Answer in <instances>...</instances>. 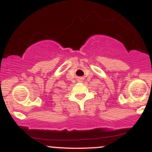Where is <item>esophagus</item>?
<instances>
[{"label":"esophagus","mask_w":152,"mask_h":152,"mask_svg":"<svg viewBox=\"0 0 152 152\" xmlns=\"http://www.w3.org/2000/svg\"><path fill=\"white\" fill-rule=\"evenodd\" d=\"M81 79H82L81 78H78V81H81Z\"/></svg>","instance_id":"esophagus-1"}]
</instances>
